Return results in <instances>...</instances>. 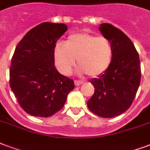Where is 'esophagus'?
<instances>
[{
  "instance_id": "34e87169",
  "label": "esophagus",
  "mask_w": 150,
  "mask_h": 150,
  "mask_svg": "<svg viewBox=\"0 0 150 150\" xmlns=\"http://www.w3.org/2000/svg\"><path fill=\"white\" fill-rule=\"evenodd\" d=\"M82 83H83V81H74V84H75L76 86H80Z\"/></svg>"
}]
</instances>
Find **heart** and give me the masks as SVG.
<instances>
[{"label":"heart","mask_w":150,"mask_h":150,"mask_svg":"<svg viewBox=\"0 0 150 150\" xmlns=\"http://www.w3.org/2000/svg\"><path fill=\"white\" fill-rule=\"evenodd\" d=\"M113 48L108 39L89 33L73 34L54 48L55 65L62 74H69L77 61L79 72L91 76L105 72L112 60Z\"/></svg>","instance_id":"heart-1"}]
</instances>
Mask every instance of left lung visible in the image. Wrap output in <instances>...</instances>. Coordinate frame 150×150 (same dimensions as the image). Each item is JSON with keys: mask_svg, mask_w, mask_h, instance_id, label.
Here are the masks:
<instances>
[{"mask_svg": "<svg viewBox=\"0 0 150 150\" xmlns=\"http://www.w3.org/2000/svg\"><path fill=\"white\" fill-rule=\"evenodd\" d=\"M99 29L111 42L113 55L105 72L90 81L95 92L87 105L98 116L113 118L134 101L140 84V60L134 45L122 31L110 23H102Z\"/></svg>", "mask_w": 150, "mask_h": 150, "instance_id": "left-lung-1", "label": "left lung"}]
</instances>
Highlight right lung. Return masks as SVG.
<instances>
[{
    "mask_svg": "<svg viewBox=\"0 0 150 150\" xmlns=\"http://www.w3.org/2000/svg\"><path fill=\"white\" fill-rule=\"evenodd\" d=\"M66 31L64 23H40L16 47L10 66V87L20 107L31 115L52 116L64 107L74 88V81L59 74L54 66L56 42Z\"/></svg>",
    "mask_w": 150,
    "mask_h": 150,
    "instance_id": "right-lung-1",
    "label": "right lung"
}]
</instances>
